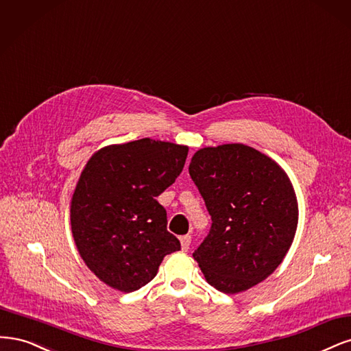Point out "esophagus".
<instances>
[{
    "instance_id": "obj_1",
    "label": "esophagus",
    "mask_w": 351,
    "mask_h": 351,
    "mask_svg": "<svg viewBox=\"0 0 351 351\" xmlns=\"http://www.w3.org/2000/svg\"><path fill=\"white\" fill-rule=\"evenodd\" d=\"M189 245H191V236L189 234L180 236V246H182V251H188Z\"/></svg>"
}]
</instances>
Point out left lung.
I'll use <instances>...</instances> for the list:
<instances>
[{
	"mask_svg": "<svg viewBox=\"0 0 351 351\" xmlns=\"http://www.w3.org/2000/svg\"><path fill=\"white\" fill-rule=\"evenodd\" d=\"M189 175L206 201L211 229L195 252L208 285L228 295L256 286L282 263L299 207L287 173L245 144L204 147Z\"/></svg>",
	"mask_w": 351,
	"mask_h": 351,
	"instance_id": "left-lung-1",
	"label": "left lung"
}]
</instances>
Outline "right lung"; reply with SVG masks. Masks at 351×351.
<instances>
[{"label": "right lung", "instance_id": "obj_1", "mask_svg": "<svg viewBox=\"0 0 351 351\" xmlns=\"http://www.w3.org/2000/svg\"><path fill=\"white\" fill-rule=\"evenodd\" d=\"M186 156V145L141 138L106 145L86 163L71 198V232L86 265L109 287L141 289L180 250L156 197L175 182Z\"/></svg>", "mask_w": 351, "mask_h": 351}]
</instances>
